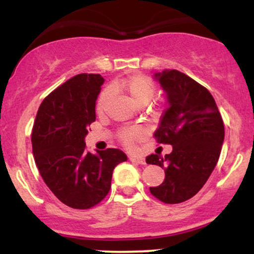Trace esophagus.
<instances>
[{
    "label": "esophagus",
    "instance_id": "1",
    "mask_svg": "<svg viewBox=\"0 0 254 254\" xmlns=\"http://www.w3.org/2000/svg\"><path fill=\"white\" fill-rule=\"evenodd\" d=\"M129 160L132 162H136V164L139 165H145V159L141 156H129Z\"/></svg>",
    "mask_w": 254,
    "mask_h": 254
}]
</instances>
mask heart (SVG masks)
Listing matches in <instances>:
<instances>
[{"instance_id":"heart-1","label":"heart","mask_w":254,"mask_h":254,"mask_svg":"<svg viewBox=\"0 0 254 254\" xmlns=\"http://www.w3.org/2000/svg\"><path fill=\"white\" fill-rule=\"evenodd\" d=\"M113 89L116 90H123L127 93L129 97L132 99L135 104L141 106V105L148 104L153 99L155 94V83L150 77L145 76L142 74H135L123 78V80L116 81L112 86ZM110 98L109 90H103L99 95L97 101V111L101 113L106 106L107 101ZM144 135V129L142 127H124L119 132V137L123 141V143L130 145L133 142L138 141Z\"/></svg>"}]
</instances>
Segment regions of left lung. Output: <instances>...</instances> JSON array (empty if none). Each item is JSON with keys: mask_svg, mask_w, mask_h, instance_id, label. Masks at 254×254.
Returning <instances> with one entry per match:
<instances>
[{"mask_svg": "<svg viewBox=\"0 0 254 254\" xmlns=\"http://www.w3.org/2000/svg\"><path fill=\"white\" fill-rule=\"evenodd\" d=\"M154 78L165 90L168 107L154 136L171 144V154H151L147 164L165 168L161 185L150 188L154 197L178 204L193 197L209 179L220 157L224 125L216 103L205 87L178 70H164Z\"/></svg>", "mask_w": 254, "mask_h": 254, "instance_id": "left-lung-1", "label": "left lung"}]
</instances>
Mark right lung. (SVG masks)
<instances>
[{
    "mask_svg": "<svg viewBox=\"0 0 254 254\" xmlns=\"http://www.w3.org/2000/svg\"><path fill=\"white\" fill-rule=\"evenodd\" d=\"M104 78L80 74L51 92L40 104L32 130V149L40 176L61 202L89 209L106 197L115 167L127 157L109 148L86 150L84 137L95 121V101Z\"/></svg>",
    "mask_w": 254,
    "mask_h": 254,
    "instance_id": "obj_1",
    "label": "right lung"
}]
</instances>
